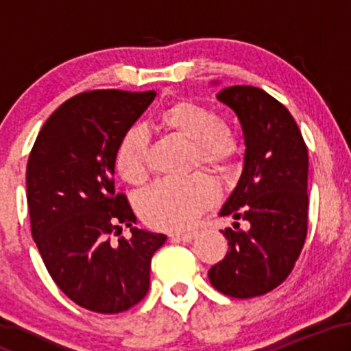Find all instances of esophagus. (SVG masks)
<instances>
[{
  "mask_svg": "<svg viewBox=\"0 0 351 351\" xmlns=\"http://www.w3.org/2000/svg\"><path fill=\"white\" fill-rule=\"evenodd\" d=\"M170 239L173 243H191L195 239L193 232H171Z\"/></svg>",
  "mask_w": 351,
  "mask_h": 351,
  "instance_id": "obj_1",
  "label": "esophagus"
}]
</instances>
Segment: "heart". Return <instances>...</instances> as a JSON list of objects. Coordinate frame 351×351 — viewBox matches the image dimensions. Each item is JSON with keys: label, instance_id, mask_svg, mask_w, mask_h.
<instances>
[{"label": "heart", "instance_id": "1", "mask_svg": "<svg viewBox=\"0 0 351 351\" xmlns=\"http://www.w3.org/2000/svg\"><path fill=\"white\" fill-rule=\"evenodd\" d=\"M165 130L189 142L191 165L226 170L241 153V140L234 128L216 119L211 108L193 100H180L158 115ZM115 170L125 181L140 184L148 173V138L138 127L120 136L114 155ZM219 189L203 173L183 180H162L138 198V213L148 226L165 231L191 228L216 203Z\"/></svg>", "mask_w": 351, "mask_h": 351}]
</instances>
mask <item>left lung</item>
I'll return each mask as SVG.
<instances>
[{"mask_svg": "<svg viewBox=\"0 0 351 351\" xmlns=\"http://www.w3.org/2000/svg\"><path fill=\"white\" fill-rule=\"evenodd\" d=\"M216 97L236 112L245 142L243 175L219 215L247 221L249 229L234 223L221 231L229 249L208 277L224 295L251 299L287 279L304 247L307 145L291 112L263 88L232 86Z\"/></svg>", "mask_w": 351, "mask_h": 351, "instance_id": "left-lung-1", "label": "left lung"}]
</instances>
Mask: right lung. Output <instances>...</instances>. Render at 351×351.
Masks as SVG:
<instances>
[{
  "instance_id": "obj_1",
  "label": "right lung",
  "mask_w": 351,
  "mask_h": 351,
  "mask_svg": "<svg viewBox=\"0 0 351 351\" xmlns=\"http://www.w3.org/2000/svg\"><path fill=\"white\" fill-rule=\"evenodd\" d=\"M155 90L104 88L74 95L46 120L26 168L31 232L47 272L80 307L120 313L147 295L150 264L165 234L132 228L135 215L115 193L117 143Z\"/></svg>"
}]
</instances>
